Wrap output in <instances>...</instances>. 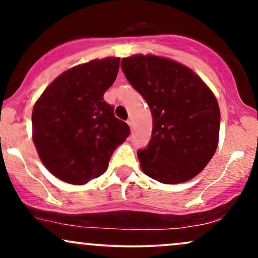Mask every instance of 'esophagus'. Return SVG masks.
Returning a JSON list of instances; mask_svg holds the SVG:
<instances>
[{"instance_id": "esophagus-1", "label": "esophagus", "mask_w": 258, "mask_h": 258, "mask_svg": "<svg viewBox=\"0 0 258 258\" xmlns=\"http://www.w3.org/2000/svg\"><path fill=\"white\" fill-rule=\"evenodd\" d=\"M127 123H128V126L131 127V130H132V128H133V121H132L131 119H130V120H127Z\"/></svg>"}]
</instances>
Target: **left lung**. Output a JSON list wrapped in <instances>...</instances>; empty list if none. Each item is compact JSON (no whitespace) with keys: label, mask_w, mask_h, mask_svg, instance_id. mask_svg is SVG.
I'll use <instances>...</instances> for the list:
<instances>
[{"label":"left lung","mask_w":258,"mask_h":258,"mask_svg":"<svg viewBox=\"0 0 258 258\" xmlns=\"http://www.w3.org/2000/svg\"><path fill=\"white\" fill-rule=\"evenodd\" d=\"M126 79L149 105L152 139L139 150L141 168L164 184L194 178L215 155L221 112L214 92L193 70L154 54L122 58Z\"/></svg>","instance_id":"1"}]
</instances>
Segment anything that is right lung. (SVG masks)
I'll return each mask as SVG.
<instances>
[{"instance_id":"obj_1","label":"right lung","mask_w":258,"mask_h":258,"mask_svg":"<svg viewBox=\"0 0 258 258\" xmlns=\"http://www.w3.org/2000/svg\"><path fill=\"white\" fill-rule=\"evenodd\" d=\"M120 58L93 59L61 73L32 109V141L47 170L69 184L84 185L108 168L130 136L126 122L103 99L119 72Z\"/></svg>"}]
</instances>
